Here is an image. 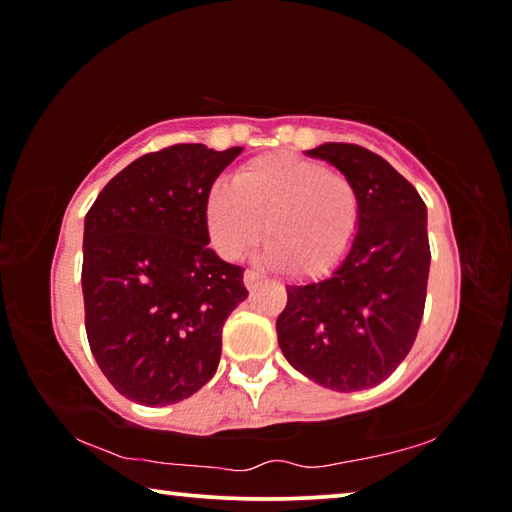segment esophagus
<instances>
[{"label": "esophagus", "instance_id": "obj_1", "mask_svg": "<svg viewBox=\"0 0 512 512\" xmlns=\"http://www.w3.org/2000/svg\"><path fill=\"white\" fill-rule=\"evenodd\" d=\"M259 280H262V275L255 273V271H246V273H244V284H246V289H253Z\"/></svg>", "mask_w": 512, "mask_h": 512}]
</instances>
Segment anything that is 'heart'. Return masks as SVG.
Returning a JSON list of instances; mask_svg holds the SVG:
<instances>
[{"label": "heart", "instance_id": "b5f03b06", "mask_svg": "<svg viewBox=\"0 0 512 512\" xmlns=\"http://www.w3.org/2000/svg\"><path fill=\"white\" fill-rule=\"evenodd\" d=\"M359 192L345 173L291 153H268L216 185L205 201L214 248L239 259L259 237L264 259L302 277H318L341 262L359 230Z\"/></svg>", "mask_w": 512, "mask_h": 512}]
</instances>
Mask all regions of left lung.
Wrapping results in <instances>:
<instances>
[{"mask_svg": "<svg viewBox=\"0 0 512 512\" xmlns=\"http://www.w3.org/2000/svg\"><path fill=\"white\" fill-rule=\"evenodd\" d=\"M348 176L359 192V230L323 280L287 287L277 343L318 386L339 393L384 381L418 336L429 280L427 205L381 155L357 144L305 151Z\"/></svg>", "mask_w": 512, "mask_h": 512, "instance_id": "8db88e82", "label": "left lung"}]
</instances>
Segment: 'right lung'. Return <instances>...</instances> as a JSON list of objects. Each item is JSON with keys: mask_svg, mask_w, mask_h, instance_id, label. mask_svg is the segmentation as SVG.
Segmentation results:
<instances>
[{"mask_svg": "<svg viewBox=\"0 0 512 512\" xmlns=\"http://www.w3.org/2000/svg\"><path fill=\"white\" fill-rule=\"evenodd\" d=\"M241 151L176 144L146 153L85 216V332L101 372L131 402L187 400L219 366L223 323L248 291L244 268L207 246L205 201Z\"/></svg>", "mask_w": 512, "mask_h": 512, "instance_id": "obj_1", "label": "right lung"}]
</instances>
